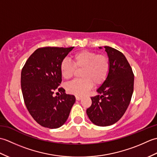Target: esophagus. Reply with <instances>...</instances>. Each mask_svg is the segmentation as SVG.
Instances as JSON below:
<instances>
[{
    "label": "esophagus",
    "mask_w": 157,
    "mask_h": 157,
    "mask_svg": "<svg viewBox=\"0 0 157 157\" xmlns=\"http://www.w3.org/2000/svg\"><path fill=\"white\" fill-rule=\"evenodd\" d=\"M75 98L77 101H79V100H81L82 98V96L79 95H75Z\"/></svg>",
    "instance_id": "34e87169"
}]
</instances>
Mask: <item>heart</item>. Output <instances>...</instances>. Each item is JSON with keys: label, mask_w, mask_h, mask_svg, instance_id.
I'll return each mask as SVG.
<instances>
[{"label": "heart", "mask_w": 157, "mask_h": 157, "mask_svg": "<svg viewBox=\"0 0 157 157\" xmlns=\"http://www.w3.org/2000/svg\"><path fill=\"white\" fill-rule=\"evenodd\" d=\"M74 65L67 59L63 60L60 65V71L65 79L73 76L76 67H84L81 79H75L67 84L66 88L69 93L83 95L92 88L93 83L101 84L107 77L110 69V61L105 55H97L93 51H84L75 53L73 56Z\"/></svg>", "instance_id": "b5f03b06"}]
</instances>
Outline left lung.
<instances>
[{"instance_id":"obj_1","label":"left lung","mask_w":157,"mask_h":157,"mask_svg":"<svg viewBox=\"0 0 157 157\" xmlns=\"http://www.w3.org/2000/svg\"><path fill=\"white\" fill-rule=\"evenodd\" d=\"M110 61L105 80L91 97L92 105L86 110L90 120L96 125L109 126L124 115L134 91V75L124 55L110 46H104ZM100 49L102 47L100 46Z\"/></svg>"}]
</instances>
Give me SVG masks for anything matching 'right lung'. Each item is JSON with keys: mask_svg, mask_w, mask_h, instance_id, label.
<instances>
[{"mask_svg": "<svg viewBox=\"0 0 157 157\" xmlns=\"http://www.w3.org/2000/svg\"><path fill=\"white\" fill-rule=\"evenodd\" d=\"M73 48H38L22 69L21 86L25 106L35 121L44 128L61 127L75 102L74 96L59 87L62 82L60 65ZM56 91L61 95L55 96Z\"/></svg>", "mask_w": 157, "mask_h": 157, "instance_id": "obj_1", "label": "right lung"}]
</instances>
